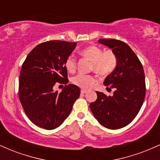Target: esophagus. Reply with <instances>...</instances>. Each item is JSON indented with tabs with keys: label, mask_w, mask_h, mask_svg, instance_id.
<instances>
[{
	"label": "esophagus",
	"mask_w": 160,
	"mask_h": 160,
	"mask_svg": "<svg viewBox=\"0 0 160 160\" xmlns=\"http://www.w3.org/2000/svg\"><path fill=\"white\" fill-rule=\"evenodd\" d=\"M86 92H87V91L85 90V89H82L81 90V94H85Z\"/></svg>",
	"instance_id": "esophagus-1"
}]
</instances>
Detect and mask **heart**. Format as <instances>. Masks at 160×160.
Returning <instances> with one entry per match:
<instances>
[{
  "instance_id": "obj_1",
  "label": "heart",
  "mask_w": 160,
  "mask_h": 160,
  "mask_svg": "<svg viewBox=\"0 0 160 160\" xmlns=\"http://www.w3.org/2000/svg\"><path fill=\"white\" fill-rule=\"evenodd\" d=\"M82 56L91 62V70L100 76L105 77L111 74L116 66L115 56L111 52H103L96 46H89L80 52ZM65 68L72 73L76 69V60L74 57L69 56L65 62ZM74 85L85 89H89L96 85L97 80L92 75L78 74L71 80Z\"/></svg>"
}]
</instances>
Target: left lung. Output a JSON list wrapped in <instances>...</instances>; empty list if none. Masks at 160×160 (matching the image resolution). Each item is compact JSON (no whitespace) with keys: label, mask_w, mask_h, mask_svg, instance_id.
<instances>
[{"label":"left lung","mask_w":160,"mask_h":160,"mask_svg":"<svg viewBox=\"0 0 160 160\" xmlns=\"http://www.w3.org/2000/svg\"><path fill=\"white\" fill-rule=\"evenodd\" d=\"M98 43L112 49L116 56L115 68L104 81L114 92L113 95L107 96L96 91L97 100L89 108L104 127L118 129L129 124L142 106L146 92L144 69L135 53L124 42L99 39Z\"/></svg>","instance_id":"8db88e82"}]
</instances>
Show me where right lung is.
Listing matches in <instances>:
<instances>
[{
    "label": "right lung",
    "mask_w": 160,
    "mask_h": 160,
    "mask_svg": "<svg viewBox=\"0 0 160 160\" xmlns=\"http://www.w3.org/2000/svg\"><path fill=\"white\" fill-rule=\"evenodd\" d=\"M77 43L50 40L34 47L20 71L19 96L28 117L45 129H54L68 117L80 89L65 85L61 92L53 90L57 82L67 84L65 62Z\"/></svg>",
    "instance_id": "obj_1"
}]
</instances>
